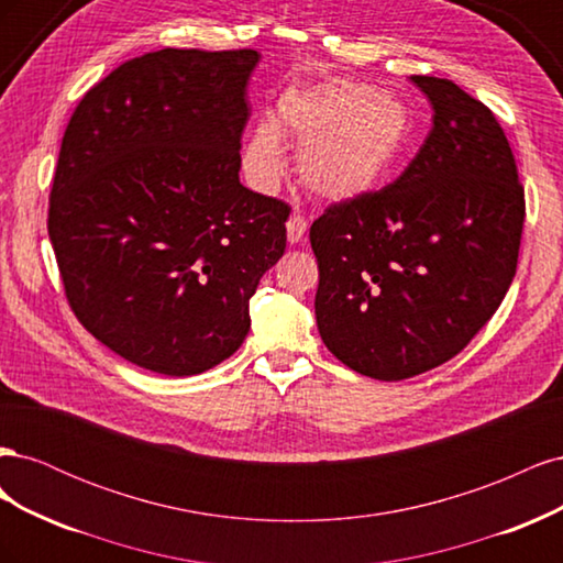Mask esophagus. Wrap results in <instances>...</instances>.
Instances as JSON below:
<instances>
[{"label":"esophagus","mask_w":563,"mask_h":563,"mask_svg":"<svg viewBox=\"0 0 563 563\" xmlns=\"http://www.w3.org/2000/svg\"><path fill=\"white\" fill-rule=\"evenodd\" d=\"M305 232H308V220H305L300 213H294L291 218H288V223H286V236H288V242H291V244L302 242Z\"/></svg>","instance_id":"1"}]
</instances>
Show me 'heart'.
Masks as SVG:
<instances>
[{
	"label": "heart",
	"instance_id": "heart-1",
	"mask_svg": "<svg viewBox=\"0 0 563 563\" xmlns=\"http://www.w3.org/2000/svg\"><path fill=\"white\" fill-rule=\"evenodd\" d=\"M408 100L350 77L296 84L246 135L242 166L249 183L272 190L286 168L284 139L298 145L305 190L327 201L364 197L397 168L413 139Z\"/></svg>",
	"mask_w": 563,
	"mask_h": 563
}]
</instances>
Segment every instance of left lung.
I'll return each instance as SVG.
<instances>
[{
    "instance_id": "8db88e82",
    "label": "left lung",
    "mask_w": 563,
    "mask_h": 563,
    "mask_svg": "<svg viewBox=\"0 0 563 563\" xmlns=\"http://www.w3.org/2000/svg\"><path fill=\"white\" fill-rule=\"evenodd\" d=\"M411 81L434 110L413 162L310 228L319 335L376 380L413 378L479 333L515 279L526 216L512 147L493 112L451 79Z\"/></svg>"
}]
</instances>
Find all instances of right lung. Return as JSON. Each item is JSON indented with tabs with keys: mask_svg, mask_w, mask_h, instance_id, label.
<instances>
[{
	"mask_svg": "<svg viewBox=\"0 0 563 563\" xmlns=\"http://www.w3.org/2000/svg\"><path fill=\"white\" fill-rule=\"evenodd\" d=\"M253 48H162L79 100L48 199L67 302L126 362L197 376L232 356L286 249L288 203L240 183Z\"/></svg>",
	"mask_w": 563,
	"mask_h": 563,
	"instance_id": "1",
	"label": "right lung"
}]
</instances>
